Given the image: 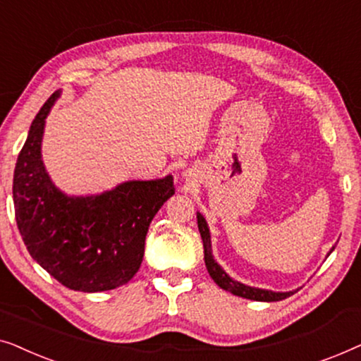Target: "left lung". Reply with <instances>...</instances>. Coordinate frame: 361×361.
<instances>
[{
  "mask_svg": "<svg viewBox=\"0 0 361 361\" xmlns=\"http://www.w3.org/2000/svg\"><path fill=\"white\" fill-rule=\"evenodd\" d=\"M197 224H199V231H200L202 241H204L205 266L207 269H209V274L212 276V279H214L221 289L228 290V293L235 295H240V298H245L250 300H259V302H276V300H283L286 298H289L290 294H294V293H273V290L250 288V286H245L238 283V281L231 279L230 276L220 268L219 263L214 259V256H212L209 226H207V221L200 214H197Z\"/></svg>",
  "mask_w": 361,
  "mask_h": 361,
  "instance_id": "1",
  "label": "left lung"
}]
</instances>
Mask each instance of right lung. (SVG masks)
Masks as SVG:
<instances>
[{
	"mask_svg": "<svg viewBox=\"0 0 361 361\" xmlns=\"http://www.w3.org/2000/svg\"><path fill=\"white\" fill-rule=\"evenodd\" d=\"M59 92L34 118L18 156L14 215L29 255L68 289L100 293L126 284L140 269L157 210L174 195V182L131 180L97 197L71 199L49 179L41 159L46 120Z\"/></svg>",
	"mask_w": 361,
	"mask_h": 361,
	"instance_id": "right-lung-1",
	"label": "right lung"
}]
</instances>
